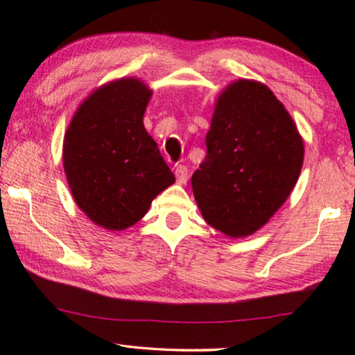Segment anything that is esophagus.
<instances>
[{"mask_svg": "<svg viewBox=\"0 0 355 355\" xmlns=\"http://www.w3.org/2000/svg\"><path fill=\"white\" fill-rule=\"evenodd\" d=\"M175 177H177L178 184H184L186 182H188V167L183 164H177L175 166Z\"/></svg>", "mask_w": 355, "mask_h": 355, "instance_id": "obj_1", "label": "esophagus"}]
</instances>
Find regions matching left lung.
Masks as SVG:
<instances>
[{"label": "left lung", "instance_id": "obj_1", "mask_svg": "<svg viewBox=\"0 0 355 355\" xmlns=\"http://www.w3.org/2000/svg\"><path fill=\"white\" fill-rule=\"evenodd\" d=\"M302 163V136L284 103L266 84L238 80L216 100L192 192L207 224L250 236L290 197Z\"/></svg>", "mask_w": 355, "mask_h": 355}]
</instances>
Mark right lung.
<instances>
[{"label":"right lung","mask_w":355,"mask_h":355,"mask_svg":"<svg viewBox=\"0 0 355 355\" xmlns=\"http://www.w3.org/2000/svg\"><path fill=\"white\" fill-rule=\"evenodd\" d=\"M152 94L137 78L106 83L78 106L65 131L62 161L71 196L105 230L135 225L175 182L144 127Z\"/></svg>","instance_id":"obj_1"}]
</instances>
